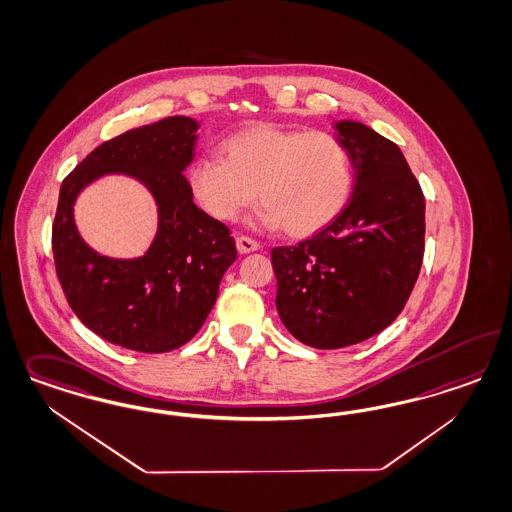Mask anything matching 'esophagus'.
<instances>
[{"mask_svg":"<svg viewBox=\"0 0 512 512\" xmlns=\"http://www.w3.org/2000/svg\"><path fill=\"white\" fill-rule=\"evenodd\" d=\"M235 243H237V250H239L241 254H248V252H254V250L260 248V243L254 241V239L248 237V235H239V237L235 239Z\"/></svg>","mask_w":512,"mask_h":512,"instance_id":"esophagus-1","label":"esophagus"}]
</instances>
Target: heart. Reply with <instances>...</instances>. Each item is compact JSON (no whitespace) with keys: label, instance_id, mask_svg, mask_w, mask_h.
I'll list each match as a JSON object with an SVG mask.
<instances>
[{"label":"heart","instance_id":"obj_1","mask_svg":"<svg viewBox=\"0 0 512 512\" xmlns=\"http://www.w3.org/2000/svg\"><path fill=\"white\" fill-rule=\"evenodd\" d=\"M224 160L201 156L188 184L199 207L230 222L260 194V220L297 237L324 230L347 207L354 165L347 145L330 132L260 124L222 143Z\"/></svg>","mask_w":512,"mask_h":512}]
</instances>
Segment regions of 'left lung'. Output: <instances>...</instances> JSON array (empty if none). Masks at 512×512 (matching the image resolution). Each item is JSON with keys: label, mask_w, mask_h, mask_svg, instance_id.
Returning <instances> with one entry per match:
<instances>
[{"label": "left lung", "mask_w": 512, "mask_h": 512, "mask_svg": "<svg viewBox=\"0 0 512 512\" xmlns=\"http://www.w3.org/2000/svg\"><path fill=\"white\" fill-rule=\"evenodd\" d=\"M335 130L354 165L352 198L324 230L271 250L282 324L322 350L362 343L396 320L426 235L424 194L396 143L362 122L341 120Z\"/></svg>", "instance_id": "1"}]
</instances>
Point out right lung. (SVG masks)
Instances as JSON below:
<instances>
[{
    "instance_id": "1",
    "label": "right lung",
    "mask_w": 512,
    "mask_h": 512,
    "mask_svg": "<svg viewBox=\"0 0 512 512\" xmlns=\"http://www.w3.org/2000/svg\"><path fill=\"white\" fill-rule=\"evenodd\" d=\"M196 130V120L169 116L122 133L92 150L62 182L52 224L58 281L84 326L118 347L158 354L188 343L237 258L230 228L196 207L182 175L194 158ZM107 172L135 176L157 199L159 233L141 259L101 257L74 228L78 192Z\"/></svg>"
}]
</instances>
